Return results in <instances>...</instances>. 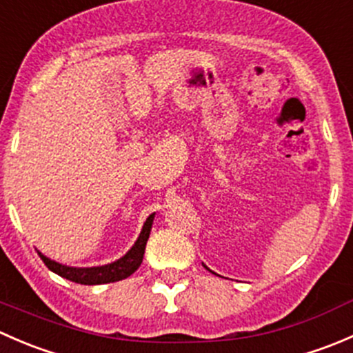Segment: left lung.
<instances>
[{
  "mask_svg": "<svg viewBox=\"0 0 353 353\" xmlns=\"http://www.w3.org/2000/svg\"><path fill=\"white\" fill-rule=\"evenodd\" d=\"M203 266H205V265H203ZM205 268H206V266H205Z\"/></svg>",
  "mask_w": 353,
  "mask_h": 353,
  "instance_id": "8db88e82",
  "label": "left lung"
}]
</instances>
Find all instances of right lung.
I'll return each mask as SVG.
<instances>
[{"instance_id": "1", "label": "right lung", "mask_w": 353, "mask_h": 353, "mask_svg": "<svg viewBox=\"0 0 353 353\" xmlns=\"http://www.w3.org/2000/svg\"><path fill=\"white\" fill-rule=\"evenodd\" d=\"M154 219L155 213H152V215L145 220L143 229H141L137 243L131 245L130 251H128L123 258L116 259V261L112 263H108V265L90 266V268H77V266L61 265V263L44 256L41 251L37 252L51 272L63 276V279L70 280V282L81 283V285H101V283L119 282V280H124L130 275H133V273L140 268L141 261H143L145 245H147L148 237H150Z\"/></svg>"}]
</instances>
